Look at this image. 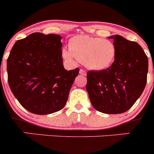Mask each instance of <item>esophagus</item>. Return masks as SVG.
Here are the masks:
<instances>
[{"label": "esophagus", "instance_id": "esophagus-1", "mask_svg": "<svg viewBox=\"0 0 154 154\" xmlns=\"http://www.w3.org/2000/svg\"><path fill=\"white\" fill-rule=\"evenodd\" d=\"M79 73L81 75H86V72L85 70H83V69H80Z\"/></svg>", "mask_w": 154, "mask_h": 154}]
</instances>
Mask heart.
Returning a JSON list of instances; mask_svg holds the SVG:
<instances>
[{
  "mask_svg": "<svg viewBox=\"0 0 154 154\" xmlns=\"http://www.w3.org/2000/svg\"><path fill=\"white\" fill-rule=\"evenodd\" d=\"M116 53L115 44L112 41L82 35L71 39L69 49H64L62 56L70 62L77 58L91 70L102 71L112 65Z\"/></svg>",
  "mask_w": 154,
  "mask_h": 154,
  "instance_id": "obj_1",
  "label": "heart"
}]
</instances>
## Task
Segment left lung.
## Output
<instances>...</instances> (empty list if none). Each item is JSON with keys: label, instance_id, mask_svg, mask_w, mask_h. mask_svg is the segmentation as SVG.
<instances>
[{"label": "left lung", "instance_id": "8db88e82", "mask_svg": "<svg viewBox=\"0 0 154 154\" xmlns=\"http://www.w3.org/2000/svg\"><path fill=\"white\" fill-rule=\"evenodd\" d=\"M115 60L108 69L89 71L86 90L95 109L119 114L130 109L146 84L148 58L141 46L120 35H112Z\"/></svg>", "mask_w": 154, "mask_h": 154}]
</instances>
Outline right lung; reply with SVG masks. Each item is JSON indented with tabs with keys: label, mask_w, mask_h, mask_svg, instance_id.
<instances>
[{
	"label": "right lung",
	"mask_w": 154,
	"mask_h": 154,
	"mask_svg": "<svg viewBox=\"0 0 154 154\" xmlns=\"http://www.w3.org/2000/svg\"><path fill=\"white\" fill-rule=\"evenodd\" d=\"M62 37L36 32L14 45L7 62L8 80L14 96L29 112L46 115L66 104L79 69L65 70Z\"/></svg>",
	"instance_id": "add662e5"
}]
</instances>
